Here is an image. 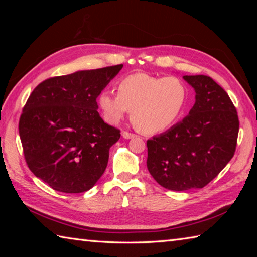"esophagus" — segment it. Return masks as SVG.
<instances>
[{"mask_svg": "<svg viewBox=\"0 0 257 257\" xmlns=\"http://www.w3.org/2000/svg\"><path fill=\"white\" fill-rule=\"evenodd\" d=\"M135 136H136V135H134V134H132V133H128V132H123V133H122V137H123L124 139L134 138Z\"/></svg>", "mask_w": 257, "mask_h": 257, "instance_id": "34e87169", "label": "esophagus"}]
</instances>
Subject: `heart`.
Wrapping results in <instances>:
<instances>
[{"mask_svg": "<svg viewBox=\"0 0 257 257\" xmlns=\"http://www.w3.org/2000/svg\"><path fill=\"white\" fill-rule=\"evenodd\" d=\"M188 87L175 76L156 77L137 72L122 78L118 95L104 90L98 106L108 123H118L132 110L134 124L144 134L170 128L184 114Z\"/></svg>", "mask_w": 257, "mask_h": 257, "instance_id": "b5f03b06", "label": "heart"}]
</instances>
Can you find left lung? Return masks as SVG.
<instances>
[{
    "instance_id": "obj_1",
    "label": "left lung",
    "mask_w": 257,
    "mask_h": 257,
    "mask_svg": "<svg viewBox=\"0 0 257 257\" xmlns=\"http://www.w3.org/2000/svg\"><path fill=\"white\" fill-rule=\"evenodd\" d=\"M193 87L189 114L147 141V169L164 188H203L219 175L236 151L239 120L227 92L211 77L184 76Z\"/></svg>"
}]
</instances>
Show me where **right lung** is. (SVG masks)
Returning <instances> with one entry per match:
<instances>
[{
	"instance_id": "right-lung-1",
	"label": "right lung",
	"mask_w": 257,
	"mask_h": 257,
	"mask_svg": "<svg viewBox=\"0 0 257 257\" xmlns=\"http://www.w3.org/2000/svg\"><path fill=\"white\" fill-rule=\"evenodd\" d=\"M122 67L50 78L30 94L19 121L21 144L30 171L51 188L84 193L105 171L120 132L99 116L96 98Z\"/></svg>"
}]
</instances>
